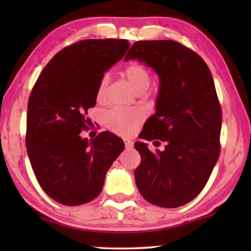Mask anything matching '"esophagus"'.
Returning a JSON list of instances; mask_svg holds the SVG:
<instances>
[{
  "instance_id": "1",
  "label": "esophagus",
  "mask_w": 251,
  "mask_h": 251,
  "mask_svg": "<svg viewBox=\"0 0 251 251\" xmlns=\"http://www.w3.org/2000/svg\"><path fill=\"white\" fill-rule=\"evenodd\" d=\"M125 145L126 150H131L133 147V143L130 139H125Z\"/></svg>"
}]
</instances>
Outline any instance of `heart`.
Returning a JSON list of instances; mask_svg holds the SVG:
<instances>
[{
  "label": "heart",
  "instance_id": "1",
  "mask_svg": "<svg viewBox=\"0 0 251 251\" xmlns=\"http://www.w3.org/2000/svg\"><path fill=\"white\" fill-rule=\"evenodd\" d=\"M126 80L133 90L138 94H143L147 90L151 83L150 71L139 63L128 64L122 71ZM108 85V75L104 74L98 82L96 97L98 101H102L105 99L106 89ZM143 115L139 111L128 108H113L108 111L105 115V123L112 131L119 135H129L133 131V129L142 122Z\"/></svg>",
  "mask_w": 251,
  "mask_h": 251
}]
</instances>
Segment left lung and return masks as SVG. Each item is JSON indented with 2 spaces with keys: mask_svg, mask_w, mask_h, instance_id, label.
<instances>
[{
  "mask_svg": "<svg viewBox=\"0 0 251 251\" xmlns=\"http://www.w3.org/2000/svg\"><path fill=\"white\" fill-rule=\"evenodd\" d=\"M129 59L144 61L160 77L155 114L139 137L166 143L155 152L135 143L142 156L136 185L150 203L180 207L203 190L221 153L222 108L214 78L204 60L176 41H137L126 54Z\"/></svg>",
  "mask_w": 251,
  "mask_h": 251,
  "instance_id": "8db88e82",
  "label": "left lung"
}]
</instances>
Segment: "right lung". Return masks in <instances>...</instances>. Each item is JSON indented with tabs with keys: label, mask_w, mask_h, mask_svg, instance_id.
<instances>
[{
	"label": "right lung",
	"mask_w": 251,
	"mask_h": 251,
	"mask_svg": "<svg viewBox=\"0 0 251 251\" xmlns=\"http://www.w3.org/2000/svg\"><path fill=\"white\" fill-rule=\"evenodd\" d=\"M128 40H83L56 53L34 84L27 106L26 149L42 190L65 205L97 198L105 175L123 150L120 137L102 131L89 142L98 82L125 56Z\"/></svg>",
	"instance_id": "1"
}]
</instances>
